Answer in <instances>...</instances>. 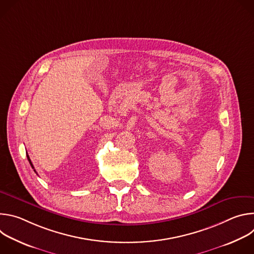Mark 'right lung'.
Instances as JSON below:
<instances>
[{"mask_svg": "<svg viewBox=\"0 0 254 254\" xmlns=\"http://www.w3.org/2000/svg\"><path fill=\"white\" fill-rule=\"evenodd\" d=\"M27 158H28V161H29V163H30V165H31V167H32V169H34V166H33V164H32V162H31V160H30V158H29V156H27ZM35 171V170H34ZM36 172V171H35Z\"/></svg>", "mask_w": 254, "mask_h": 254, "instance_id": "right-lung-1", "label": "right lung"}]
</instances>
